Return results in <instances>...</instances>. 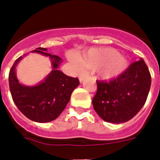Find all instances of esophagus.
I'll return each mask as SVG.
<instances>
[{
  "instance_id": "34e87169",
  "label": "esophagus",
  "mask_w": 160,
  "mask_h": 160,
  "mask_svg": "<svg viewBox=\"0 0 160 160\" xmlns=\"http://www.w3.org/2000/svg\"><path fill=\"white\" fill-rule=\"evenodd\" d=\"M87 73H82L79 74L78 76V78H79V81H80V82H82L83 80L85 79V78L87 77Z\"/></svg>"
}]
</instances>
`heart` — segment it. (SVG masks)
I'll return each instance as SVG.
<instances>
[{
	"label": "heart",
	"mask_w": 160,
	"mask_h": 160,
	"mask_svg": "<svg viewBox=\"0 0 160 160\" xmlns=\"http://www.w3.org/2000/svg\"><path fill=\"white\" fill-rule=\"evenodd\" d=\"M69 58L75 67L79 68L82 65L89 69L96 70L98 76L104 80L119 77L129 66L128 58L111 48L92 49L78 58L73 55H70Z\"/></svg>",
	"instance_id": "1"
}]
</instances>
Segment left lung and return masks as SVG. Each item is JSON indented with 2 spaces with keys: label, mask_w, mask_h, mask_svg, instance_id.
Returning <instances> with one entry per match:
<instances>
[{
  "label": "left lung",
  "mask_w": 160,
  "mask_h": 160,
  "mask_svg": "<svg viewBox=\"0 0 160 160\" xmlns=\"http://www.w3.org/2000/svg\"><path fill=\"white\" fill-rule=\"evenodd\" d=\"M151 83L148 67L140 58L119 77L109 82L97 81V93L92 100L94 111L106 122H128L146 102Z\"/></svg>",
  "instance_id": "obj_1"
}]
</instances>
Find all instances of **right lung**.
I'll use <instances>...</instances> for the list:
<instances>
[{
    "label": "right lung",
    "instance_id": "right-lung-1",
    "mask_svg": "<svg viewBox=\"0 0 160 160\" xmlns=\"http://www.w3.org/2000/svg\"><path fill=\"white\" fill-rule=\"evenodd\" d=\"M31 53L49 57L51 61V72L34 86H25L17 78L16 68L26 54L18 58L9 71L8 83L11 95L19 111L32 121L48 122L56 119L70 99L73 90L79 86L77 78L66 76L58 70L62 59L47 53L46 48H37Z\"/></svg>",
    "mask_w": 160,
    "mask_h": 160
}]
</instances>
